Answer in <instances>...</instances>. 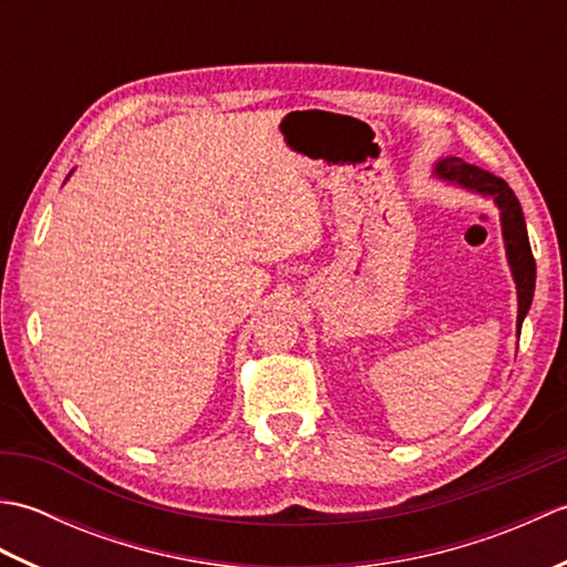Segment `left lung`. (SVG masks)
<instances>
[{
  "label": "left lung",
  "instance_id": "obj_1",
  "mask_svg": "<svg viewBox=\"0 0 567 567\" xmlns=\"http://www.w3.org/2000/svg\"><path fill=\"white\" fill-rule=\"evenodd\" d=\"M433 175H436L441 183H449L465 192H473V195L492 199L499 209L504 250H507V262L516 285V299H519V315H516V327H519V331L516 333H522V323L534 302L536 260L532 246H528L526 221L519 199H516L512 187L504 183L502 177L492 175L477 165L463 163L461 158H441L433 165Z\"/></svg>",
  "mask_w": 567,
  "mask_h": 567
}]
</instances>
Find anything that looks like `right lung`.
Segmentation results:
<instances>
[{"mask_svg":"<svg viewBox=\"0 0 567 567\" xmlns=\"http://www.w3.org/2000/svg\"><path fill=\"white\" fill-rule=\"evenodd\" d=\"M68 177H70V175H68Z\"/></svg>","mask_w":567,"mask_h":567,"instance_id":"obj_1","label":"right lung"}]
</instances>
